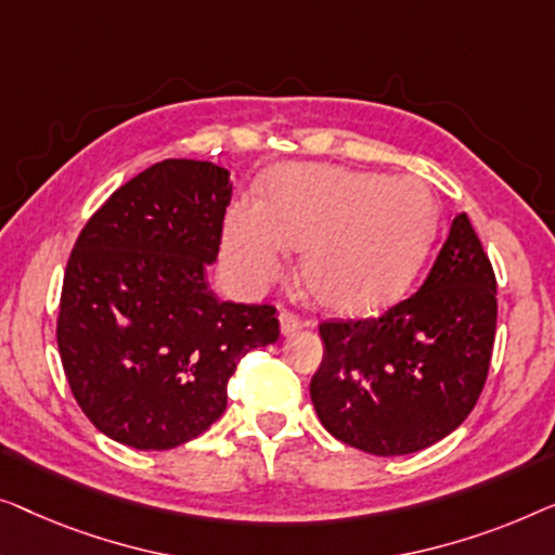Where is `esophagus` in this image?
<instances>
[{"label":"esophagus","instance_id":"34e87169","mask_svg":"<svg viewBox=\"0 0 555 555\" xmlns=\"http://www.w3.org/2000/svg\"><path fill=\"white\" fill-rule=\"evenodd\" d=\"M279 324H281V334H284V337H292L294 332L301 330V319L296 317L294 311H286V309L279 311Z\"/></svg>","mask_w":555,"mask_h":555}]
</instances>
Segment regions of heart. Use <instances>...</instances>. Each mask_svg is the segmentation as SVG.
I'll use <instances>...</instances> for the list:
<instances>
[{
    "label": "heart",
    "mask_w": 555,
    "mask_h": 555,
    "mask_svg": "<svg viewBox=\"0 0 555 555\" xmlns=\"http://www.w3.org/2000/svg\"><path fill=\"white\" fill-rule=\"evenodd\" d=\"M437 231L430 185L415 176L382 178L332 166H284L263 198L236 201L223 221V254L246 286L301 251V276L324 307L357 311L410 284Z\"/></svg>",
    "instance_id": "b5f03b06"
}]
</instances>
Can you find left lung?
I'll return each instance as SVG.
<instances>
[{"mask_svg":"<svg viewBox=\"0 0 555 555\" xmlns=\"http://www.w3.org/2000/svg\"><path fill=\"white\" fill-rule=\"evenodd\" d=\"M495 274L457 214L415 294L382 317L322 322L309 392L322 425L370 455H410L463 425L488 379Z\"/></svg>","mask_w":555,"mask_h":555,"instance_id":"obj_1","label":"left lung"}]
</instances>
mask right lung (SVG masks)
Masks as SVG:
<instances>
[{
    "instance_id": "obj_1",
    "label": "right lung",
    "mask_w": 555,
    "mask_h": 555,
    "mask_svg": "<svg viewBox=\"0 0 555 555\" xmlns=\"http://www.w3.org/2000/svg\"><path fill=\"white\" fill-rule=\"evenodd\" d=\"M229 170L170 158L132 178L69 254L57 347L90 423L135 450H170L225 410L238 359L279 339L276 309L208 292Z\"/></svg>"
}]
</instances>
